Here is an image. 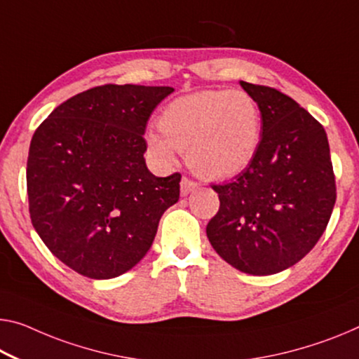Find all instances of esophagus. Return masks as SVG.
Listing matches in <instances>:
<instances>
[{"mask_svg": "<svg viewBox=\"0 0 359 359\" xmlns=\"http://www.w3.org/2000/svg\"><path fill=\"white\" fill-rule=\"evenodd\" d=\"M194 189H197V183H194V181H191L189 178L181 180V196L184 197L187 194H191Z\"/></svg>", "mask_w": 359, "mask_h": 359, "instance_id": "34e87169", "label": "esophagus"}]
</instances>
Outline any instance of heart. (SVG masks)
Instances as JSON below:
<instances>
[{"label": "heart", "instance_id": "1", "mask_svg": "<svg viewBox=\"0 0 359 359\" xmlns=\"http://www.w3.org/2000/svg\"><path fill=\"white\" fill-rule=\"evenodd\" d=\"M146 142L161 162L186 152L189 167L212 180L239 175L257 156L262 141V109L250 93L205 90L173 99Z\"/></svg>", "mask_w": 359, "mask_h": 359}]
</instances>
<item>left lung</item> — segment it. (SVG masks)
<instances>
[{
    "label": "left lung",
    "instance_id": "obj_1",
    "mask_svg": "<svg viewBox=\"0 0 359 359\" xmlns=\"http://www.w3.org/2000/svg\"><path fill=\"white\" fill-rule=\"evenodd\" d=\"M239 83L262 109V141L244 172L212 186L219 210L207 237L231 266L268 276L316 245L335 203V178L327 135L310 112L274 88Z\"/></svg>",
    "mask_w": 359,
    "mask_h": 359
}]
</instances>
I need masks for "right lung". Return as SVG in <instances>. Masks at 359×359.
<instances>
[{
  "mask_svg": "<svg viewBox=\"0 0 359 359\" xmlns=\"http://www.w3.org/2000/svg\"><path fill=\"white\" fill-rule=\"evenodd\" d=\"M175 90L104 85L60 104L27 161L32 224L64 264L91 279L130 271L151 249L181 175L158 178L144 152L147 120Z\"/></svg>",
  "mask_w": 359,
  "mask_h": 359,
  "instance_id": "add662e5",
  "label": "right lung"
}]
</instances>
